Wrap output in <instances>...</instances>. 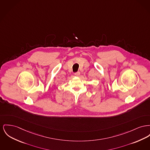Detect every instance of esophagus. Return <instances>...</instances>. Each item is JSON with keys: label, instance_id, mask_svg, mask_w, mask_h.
<instances>
[{"label": "esophagus", "instance_id": "esophagus-1", "mask_svg": "<svg viewBox=\"0 0 150 150\" xmlns=\"http://www.w3.org/2000/svg\"><path fill=\"white\" fill-rule=\"evenodd\" d=\"M80 74V73L79 71H78V72H76L75 73V75H76V76H79Z\"/></svg>", "mask_w": 150, "mask_h": 150}]
</instances>
